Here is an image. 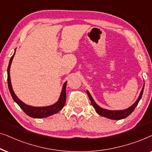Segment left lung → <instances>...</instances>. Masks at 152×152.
<instances>
[{
  "mask_svg": "<svg viewBox=\"0 0 152 152\" xmlns=\"http://www.w3.org/2000/svg\"><path fill=\"white\" fill-rule=\"evenodd\" d=\"M144 87L145 86H143L142 90H141L140 94V96L136 102H135L131 107H129V108H127L126 110H106V109L102 108L94 102L92 96H91L88 91H87V94H88L89 98H90V99L91 101V104H92L93 107L95 108V110L96 111V113H98L99 115H100L101 116L111 119V120H122V119L126 118V117H128L129 115H130L131 113H132L133 111L135 110V107H136L137 105L138 104L140 100L141 97L142 96L143 90H144Z\"/></svg>",
  "mask_w": 152,
  "mask_h": 152,
  "instance_id": "8db88e82",
  "label": "left lung"
}]
</instances>
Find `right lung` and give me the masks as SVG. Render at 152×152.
Masks as SVG:
<instances>
[{"instance_id": "add662e5", "label": "right lung", "mask_w": 152, "mask_h": 152, "mask_svg": "<svg viewBox=\"0 0 152 152\" xmlns=\"http://www.w3.org/2000/svg\"><path fill=\"white\" fill-rule=\"evenodd\" d=\"M15 53L14 55L12 56L10 58L9 65H8L7 68V83H8V88H9V90L10 94H11L12 96L13 99L17 104L19 105L20 108L24 111V113L28 116L33 117V118H44V117H46L52 115L53 114H56L59 112L61 109L63 108L64 104L66 102V82L64 83L63 85V88H62L61 94H60L59 100L58 101L57 103L55 104L52 105L50 106L46 107H32L28 106L22 102L21 100L19 99L18 97L16 96V94L12 90V87L11 85V80H10V65L12 64V61L14 56H15Z\"/></svg>"}]
</instances>
